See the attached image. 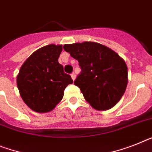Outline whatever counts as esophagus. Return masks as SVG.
I'll list each match as a JSON object with an SVG mask.
<instances>
[{"mask_svg":"<svg viewBox=\"0 0 152 152\" xmlns=\"http://www.w3.org/2000/svg\"><path fill=\"white\" fill-rule=\"evenodd\" d=\"M71 78L73 79V81H75V78H76V75H75V73H72L71 75Z\"/></svg>","mask_w":152,"mask_h":152,"instance_id":"obj_1","label":"esophagus"}]
</instances>
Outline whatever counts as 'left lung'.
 <instances>
[{
    "mask_svg": "<svg viewBox=\"0 0 152 152\" xmlns=\"http://www.w3.org/2000/svg\"><path fill=\"white\" fill-rule=\"evenodd\" d=\"M64 50L78 61L81 72L74 83L91 107L102 111L116 105L128 82L124 59L112 49L96 42L65 44Z\"/></svg>",
    "mask_w": 152,
    "mask_h": 152,
    "instance_id": "obj_1",
    "label": "left lung"
}]
</instances>
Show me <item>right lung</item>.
Wrapping results in <instances>:
<instances>
[{
    "instance_id": "1",
    "label": "right lung",
    "mask_w": 152,
    "mask_h": 152,
    "mask_svg": "<svg viewBox=\"0 0 152 152\" xmlns=\"http://www.w3.org/2000/svg\"><path fill=\"white\" fill-rule=\"evenodd\" d=\"M62 45L50 44L38 49L23 63L17 76V86L24 102L35 112L52 111L62 100L64 91L73 83L64 72L58 58Z\"/></svg>"
}]
</instances>
